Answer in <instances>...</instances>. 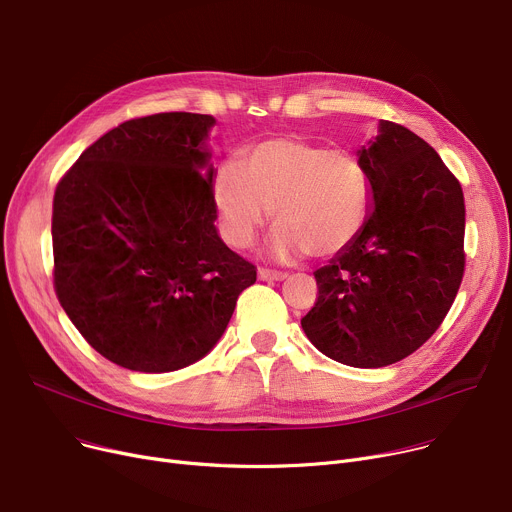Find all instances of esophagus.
<instances>
[{"instance_id": "obj_1", "label": "esophagus", "mask_w": 512, "mask_h": 512, "mask_svg": "<svg viewBox=\"0 0 512 512\" xmlns=\"http://www.w3.org/2000/svg\"><path fill=\"white\" fill-rule=\"evenodd\" d=\"M257 276L263 282H282L288 278V274H284V271H274V269H265V267H261L257 271Z\"/></svg>"}]
</instances>
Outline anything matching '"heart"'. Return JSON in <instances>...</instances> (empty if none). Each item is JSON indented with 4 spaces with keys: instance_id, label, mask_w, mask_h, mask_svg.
Instances as JSON below:
<instances>
[{
    "instance_id": "obj_1",
    "label": "heart",
    "mask_w": 512,
    "mask_h": 512,
    "mask_svg": "<svg viewBox=\"0 0 512 512\" xmlns=\"http://www.w3.org/2000/svg\"><path fill=\"white\" fill-rule=\"evenodd\" d=\"M212 199L224 238L249 247L269 220L267 251L278 261L304 253L333 257L366 226L372 187L364 162L346 148L284 135L249 148L241 164L226 160L212 175Z\"/></svg>"
}]
</instances>
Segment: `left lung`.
Returning a JSON list of instances; mask_svg holds the SVG:
<instances>
[{"mask_svg": "<svg viewBox=\"0 0 512 512\" xmlns=\"http://www.w3.org/2000/svg\"><path fill=\"white\" fill-rule=\"evenodd\" d=\"M358 158L372 187L366 226L315 271L319 298L300 325L331 360L381 368L447 317L465 267V203L434 148L403 125L381 119Z\"/></svg>", "mask_w": 512, "mask_h": 512, "instance_id": "1", "label": "left lung"}]
</instances>
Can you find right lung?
<instances>
[{"mask_svg": "<svg viewBox=\"0 0 512 512\" xmlns=\"http://www.w3.org/2000/svg\"><path fill=\"white\" fill-rule=\"evenodd\" d=\"M212 115L121 123L82 152L55 191V290L107 360L170 372L222 337L255 265L216 228Z\"/></svg>", "mask_w": 512, "mask_h": 512, "instance_id": "add662e5", "label": "right lung"}]
</instances>
